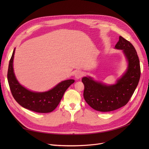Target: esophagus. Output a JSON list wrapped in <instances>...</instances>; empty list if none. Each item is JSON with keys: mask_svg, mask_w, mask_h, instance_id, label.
<instances>
[{"mask_svg": "<svg viewBox=\"0 0 149 149\" xmlns=\"http://www.w3.org/2000/svg\"><path fill=\"white\" fill-rule=\"evenodd\" d=\"M83 76V72L80 70H78L75 73V77L77 79H81V78Z\"/></svg>", "mask_w": 149, "mask_h": 149, "instance_id": "1", "label": "esophagus"}]
</instances>
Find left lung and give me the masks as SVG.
<instances>
[{
  "label": "left lung",
  "mask_w": 149,
  "mask_h": 149,
  "mask_svg": "<svg viewBox=\"0 0 149 149\" xmlns=\"http://www.w3.org/2000/svg\"><path fill=\"white\" fill-rule=\"evenodd\" d=\"M115 48L123 50L128 61V68L116 83L107 86L84 77L83 97L92 108L100 112L115 111L126 105L138 84L141 69L139 58L132 44L121 36Z\"/></svg>",
  "instance_id": "1"
}]
</instances>
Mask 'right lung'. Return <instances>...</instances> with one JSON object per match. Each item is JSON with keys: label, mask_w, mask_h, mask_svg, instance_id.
<instances>
[{"label": "right lung", "mask_w": 149, "mask_h": 149, "mask_svg": "<svg viewBox=\"0 0 149 149\" xmlns=\"http://www.w3.org/2000/svg\"><path fill=\"white\" fill-rule=\"evenodd\" d=\"M15 49L10 60L7 78L12 95L23 107L38 113H49L53 111L60 103L66 89L74 83L68 80L58 83L54 88L44 92L30 91L18 82L13 70V59Z\"/></svg>", "instance_id": "obj_1"}]
</instances>
